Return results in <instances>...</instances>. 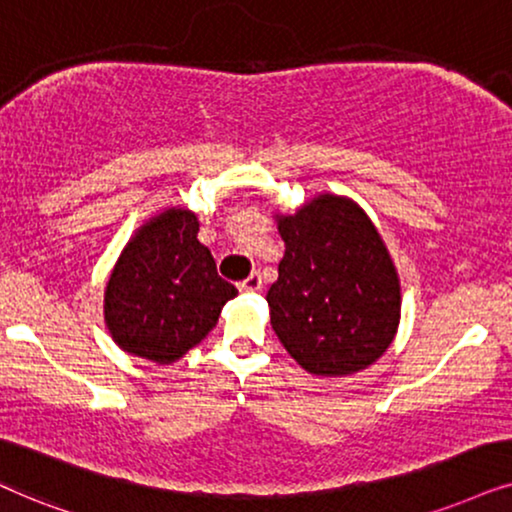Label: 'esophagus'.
Returning <instances> with one entry per match:
<instances>
[{"instance_id":"1","label":"esophagus","mask_w":512,"mask_h":512,"mask_svg":"<svg viewBox=\"0 0 512 512\" xmlns=\"http://www.w3.org/2000/svg\"><path fill=\"white\" fill-rule=\"evenodd\" d=\"M238 288L243 290V293H257V290L262 288V278H260V274H250L248 278H245V281H241L238 283Z\"/></svg>"}]
</instances>
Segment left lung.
I'll return each mask as SVG.
<instances>
[{
	"label": "left lung",
	"mask_w": 512,
	"mask_h": 512,
	"mask_svg": "<svg viewBox=\"0 0 512 512\" xmlns=\"http://www.w3.org/2000/svg\"><path fill=\"white\" fill-rule=\"evenodd\" d=\"M286 255L267 302L271 328L314 375H349L383 357L397 333L399 278L366 212L340 196L278 217Z\"/></svg>",
	"instance_id": "obj_1"
}]
</instances>
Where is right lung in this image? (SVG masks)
Returning <instances> with one entry per match:
<instances>
[{"mask_svg":"<svg viewBox=\"0 0 512 512\" xmlns=\"http://www.w3.org/2000/svg\"><path fill=\"white\" fill-rule=\"evenodd\" d=\"M236 295L200 245L196 215L167 210L122 250L106 286V323L125 352L172 364L215 328Z\"/></svg>","mask_w":512,"mask_h":512,"instance_id":"add662e5","label":"right lung"}]
</instances>
